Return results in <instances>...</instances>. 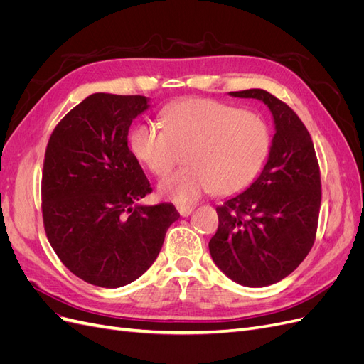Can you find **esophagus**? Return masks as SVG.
<instances>
[{
    "label": "esophagus",
    "mask_w": 364,
    "mask_h": 364,
    "mask_svg": "<svg viewBox=\"0 0 364 364\" xmlns=\"http://www.w3.org/2000/svg\"><path fill=\"white\" fill-rule=\"evenodd\" d=\"M178 211L182 217H188L193 213V206H178Z\"/></svg>",
    "instance_id": "esophagus-1"
}]
</instances>
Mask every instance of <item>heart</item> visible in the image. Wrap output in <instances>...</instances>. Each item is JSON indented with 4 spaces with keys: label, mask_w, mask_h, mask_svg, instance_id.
Returning a JSON list of instances; mask_svg holds the SVG:
<instances>
[{
    "label": "heart",
    "mask_w": 364,
    "mask_h": 364,
    "mask_svg": "<svg viewBox=\"0 0 364 364\" xmlns=\"http://www.w3.org/2000/svg\"><path fill=\"white\" fill-rule=\"evenodd\" d=\"M164 126L139 123L130 149L162 178L186 151V168L159 183L164 199L190 205L205 193L232 196L246 190L266 164L272 135L262 117L211 98H183L164 107Z\"/></svg>",
    "instance_id": "1"
}]
</instances>
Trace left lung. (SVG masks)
<instances>
[{
  "mask_svg": "<svg viewBox=\"0 0 364 364\" xmlns=\"http://www.w3.org/2000/svg\"><path fill=\"white\" fill-rule=\"evenodd\" d=\"M229 95L267 105L274 135L261 174L217 208L218 228L209 252L234 282L266 287L289 277L314 245L321 171L311 136L291 107L264 90Z\"/></svg>",
  "mask_w": 364,
  "mask_h": 364,
  "instance_id": "left-lung-1",
  "label": "left lung"
}]
</instances>
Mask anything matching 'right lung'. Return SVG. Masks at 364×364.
I'll use <instances>...</instances> for the list:
<instances>
[{"mask_svg": "<svg viewBox=\"0 0 364 364\" xmlns=\"http://www.w3.org/2000/svg\"><path fill=\"white\" fill-rule=\"evenodd\" d=\"M149 106L144 95L92 94L62 118L46 150L47 238L65 267L98 287L118 289L138 279L181 217L171 203H136L151 186L127 147V135Z\"/></svg>", "mask_w": 364, "mask_h": 364, "instance_id": "1", "label": "right lung"}]
</instances>
